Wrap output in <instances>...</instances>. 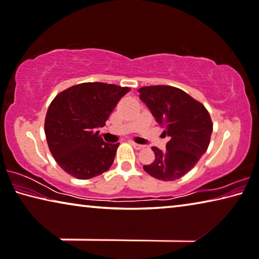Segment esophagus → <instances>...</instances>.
Wrapping results in <instances>:
<instances>
[{
    "label": "esophagus",
    "instance_id": "obj_1",
    "mask_svg": "<svg viewBox=\"0 0 259 259\" xmlns=\"http://www.w3.org/2000/svg\"><path fill=\"white\" fill-rule=\"evenodd\" d=\"M131 143H132V146L134 147V148L135 149H138V150H140V149H142V148H145V146H143V145H139V143H135V142H131Z\"/></svg>",
    "mask_w": 259,
    "mask_h": 259
}]
</instances>
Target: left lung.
Masks as SVG:
<instances>
[{
    "label": "left lung",
    "mask_w": 259,
    "mask_h": 259,
    "mask_svg": "<svg viewBox=\"0 0 259 259\" xmlns=\"http://www.w3.org/2000/svg\"><path fill=\"white\" fill-rule=\"evenodd\" d=\"M140 99L148 106L157 124L170 137L166 150L153 147L155 161L143 165L160 181H176L197 164L208 148L213 122L208 111L189 94L170 85L142 87Z\"/></svg>",
    "instance_id": "8db88e82"
}]
</instances>
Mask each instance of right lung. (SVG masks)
I'll list each match as a JSON object with an SVG mask.
<instances>
[{
	"mask_svg": "<svg viewBox=\"0 0 259 259\" xmlns=\"http://www.w3.org/2000/svg\"><path fill=\"white\" fill-rule=\"evenodd\" d=\"M128 87L87 82L61 91L52 101L45 118L50 152L67 174L90 180L110 169L119 143L104 142L103 127Z\"/></svg>",
	"mask_w": 259,
	"mask_h": 259,
	"instance_id": "right-lung-1",
	"label": "right lung"
}]
</instances>
